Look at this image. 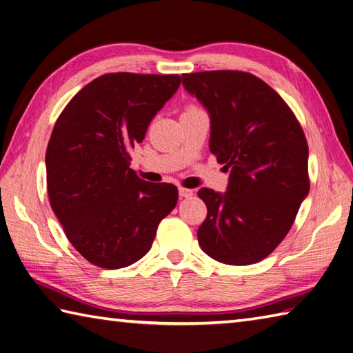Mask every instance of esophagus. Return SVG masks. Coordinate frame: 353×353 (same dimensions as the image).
<instances>
[{
  "label": "esophagus",
  "instance_id": "1",
  "mask_svg": "<svg viewBox=\"0 0 353 353\" xmlns=\"http://www.w3.org/2000/svg\"><path fill=\"white\" fill-rule=\"evenodd\" d=\"M179 196L181 197H185L188 199L192 196V190H188V188H183V186H179Z\"/></svg>",
  "mask_w": 353,
  "mask_h": 353
}]
</instances>
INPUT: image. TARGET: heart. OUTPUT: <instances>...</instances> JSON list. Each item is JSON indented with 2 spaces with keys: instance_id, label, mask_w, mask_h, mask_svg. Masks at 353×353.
<instances>
[{
  "instance_id": "heart-1",
  "label": "heart",
  "mask_w": 353,
  "mask_h": 353,
  "mask_svg": "<svg viewBox=\"0 0 353 353\" xmlns=\"http://www.w3.org/2000/svg\"><path fill=\"white\" fill-rule=\"evenodd\" d=\"M188 109H194V108H188Z\"/></svg>"
}]
</instances>
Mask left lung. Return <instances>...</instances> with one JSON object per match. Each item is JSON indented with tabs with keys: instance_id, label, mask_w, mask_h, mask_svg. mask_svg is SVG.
<instances>
[{
	"instance_id": "left-lung-1",
	"label": "left lung",
	"mask_w": 353,
	"mask_h": 353,
	"mask_svg": "<svg viewBox=\"0 0 353 353\" xmlns=\"http://www.w3.org/2000/svg\"><path fill=\"white\" fill-rule=\"evenodd\" d=\"M182 81L208 110L209 150L229 171L224 194L199 191L208 208L199 244L223 264H254L281 244L310 192L305 133L281 95L253 74L203 71Z\"/></svg>"
}]
</instances>
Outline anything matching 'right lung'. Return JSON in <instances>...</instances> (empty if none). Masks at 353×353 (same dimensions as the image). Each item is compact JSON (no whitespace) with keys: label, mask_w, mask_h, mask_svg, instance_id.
<instances>
[{"label":"right lung","mask_w":353,"mask_h":353,"mask_svg":"<svg viewBox=\"0 0 353 353\" xmlns=\"http://www.w3.org/2000/svg\"><path fill=\"white\" fill-rule=\"evenodd\" d=\"M179 86L177 74H104L57 118L45 154L50 205L74 249L97 267L139 261L176 208V186L139 179L129 150Z\"/></svg>","instance_id":"right-lung-1"}]
</instances>
